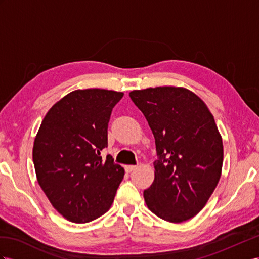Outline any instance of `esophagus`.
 <instances>
[{
  "mask_svg": "<svg viewBox=\"0 0 259 259\" xmlns=\"http://www.w3.org/2000/svg\"><path fill=\"white\" fill-rule=\"evenodd\" d=\"M136 168H137L136 165H125V166H124V169H125V171H127V173H131V171L135 170Z\"/></svg>",
  "mask_w": 259,
  "mask_h": 259,
  "instance_id": "1",
  "label": "esophagus"
}]
</instances>
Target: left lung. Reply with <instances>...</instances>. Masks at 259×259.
Instances as JSON below:
<instances>
[{
	"label": "left lung",
	"mask_w": 259,
	"mask_h": 259,
	"mask_svg": "<svg viewBox=\"0 0 259 259\" xmlns=\"http://www.w3.org/2000/svg\"><path fill=\"white\" fill-rule=\"evenodd\" d=\"M129 96L153 132L154 182L143 191L148 208L171 223L189 220L220 181L222 137L202 99L185 88L135 90Z\"/></svg>",
	"instance_id": "8db88e82"
}]
</instances>
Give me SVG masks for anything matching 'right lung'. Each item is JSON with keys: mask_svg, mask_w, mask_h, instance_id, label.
I'll list each match as a JSON object with an SVG mask.
<instances>
[{"mask_svg": "<svg viewBox=\"0 0 259 259\" xmlns=\"http://www.w3.org/2000/svg\"><path fill=\"white\" fill-rule=\"evenodd\" d=\"M122 92L76 90L46 114L32 148L39 186L59 213L74 223L91 222L111 207L124 169L101 151Z\"/></svg>", "mask_w": 259, "mask_h": 259, "instance_id": "obj_1", "label": "right lung"}]
</instances>
